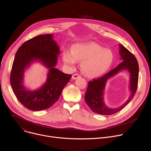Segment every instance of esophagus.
Segmentation results:
<instances>
[{
    "label": "esophagus",
    "instance_id": "34e87169",
    "mask_svg": "<svg viewBox=\"0 0 151 151\" xmlns=\"http://www.w3.org/2000/svg\"><path fill=\"white\" fill-rule=\"evenodd\" d=\"M79 77H80V75H78V74H74V75H72V78L73 79H76L77 78H79Z\"/></svg>",
    "mask_w": 151,
    "mask_h": 151
}]
</instances>
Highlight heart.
<instances>
[{
    "mask_svg": "<svg viewBox=\"0 0 151 151\" xmlns=\"http://www.w3.org/2000/svg\"><path fill=\"white\" fill-rule=\"evenodd\" d=\"M114 59L112 50L97 44H77L72 51L65 49L63 53L64 63L70 67L77 61L82 62L81 70L87 76L95 78L105 73L111 67Z\"/></svg>",
    "mask_w": 151,
    "mask_h": 151,
    "instance_id": "b5f03b06",
    "label": "heart"
}]
</instances>
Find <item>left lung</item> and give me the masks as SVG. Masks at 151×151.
<instances>
[{"label": "left lung", "mask_w": 151, "mask_h": 151, "mask_svg": "<svg viewBox=\"0 0 151 151\" xmlns=\"http://www.w3.org/2000/svg\"><path fill=\"white\" fill-rule=\"evenodd\" d=\"M119 55L123 61L116 68L104 76L89 81L85 95V101L93 112L99 115H112L123 109L134 98L138 86L139 68L135 56L123 45L119 44ZM127 69L130 73L129 90L130 95L127 102L121 106L110 108L104 101V91L107 80L119 71Z\"/></svg>", "instance_id": "obj_1"}]
</instances>
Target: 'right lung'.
I'll list each match as a JSON object with an SVG mask.
<instances>
[{"label": "right lung", "instance_id": "1", "mask_svg": "<svg viewBox=\"0 0 151 151\" xmlns=\"http://www.w3.org/2000/svg\"><path fill=\"white\" fill-rule=\"evenodd\" d=\"M53 37L50 34L38 35L26 41L17 50L13 63L10 75L13 91L20 103L33 111H41L53 105L72 77L55 68L60 50ZM35 61L41 62L49 72L41 88L30 91L23 84L24 72Z\"/></svg>", "mask_w": 151, "mask_h": 151}]
</instances>
